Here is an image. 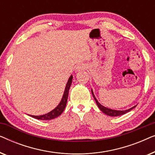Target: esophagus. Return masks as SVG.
I'll list each match as a JSON object with an SVG mask.
<instances>
[{"label":"esophagus","instance_id":"34e87169","mask_svg":"<svg viewBox=\"0 0 155 155\" xmlns=\"http://www.w3.org/2000/svg\"><path fill=\"white\" fill-rule=\"evenodd\" d=\"M84 68H85V66H84V64H79L76 66L75 71L77 72H80V71H82V70H84Z\"/></svg>","mask_w":155,"mask_h":155}]
</instances>
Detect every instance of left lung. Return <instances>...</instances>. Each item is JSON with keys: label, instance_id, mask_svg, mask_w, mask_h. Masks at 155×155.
Segmentation results:
<instances>
[{"label": "left lung", "instance_id": "8db88e82", "mask_svg": "<svg viewBox=\"0 0 155 155\" xmlns=\"http://www.w3.org/2000/svg\"><path fill=\"white\" fill-rule=\"evenodd\" d=\"M91 92H92V96L94 97L95 101H96L97 106H98V107L99 108V109L101 110V111L103 112V113H104L106 115H108L109 116H121V115H124V114L128 113L130 111H131L133 109H134V108L136 107V105L134 106V107H133L132 108H130V109H128L127 110H124V111H119V110H114V109H109V108H107L105 107H104L98 101H97V99H96V97H95L94 94V92H93V90L92 89V90H91Z\"/></svg>", "mask_w": 155, "mask_h": 155}]
</instances>
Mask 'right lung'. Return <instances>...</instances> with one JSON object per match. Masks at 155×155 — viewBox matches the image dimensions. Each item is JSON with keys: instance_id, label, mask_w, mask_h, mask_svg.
Here are the masks:
<instances>
[{"instance_id": "add662e5", "label": "right lung", "mask_w": 155, "mask_h": 155, "mask_svg": "<svg viewBox=\"0 0 155 155\" xmlns=\"http://www.w3.org/2000/svg\"><path fill=\"white\" fill-rule=\"evenodd\" d=\"M72 80H73V75H71V77L69 78L68 80V82L66 84V86H65L64 93H63V97L61 99L60 103L58 104V105L54 109H53L52 111H51L48 113L44 114V115L41 116H32L29 115L31 116L32 118H35L36 119L39 120H51L54 119V118L58 117L61 115V114L63 113V111H64L65 106H66L67 104V100H68V93H69V90L70 87H71Z\"/></svg>"}]
</instances>
